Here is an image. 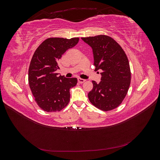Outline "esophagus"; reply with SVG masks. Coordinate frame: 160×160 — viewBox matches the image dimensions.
Instances as JSON below:
<instances>
[{"label":"esophagus","mask_w":160,"mask_h":160,"mask_svg":"<svg viewBox=\"0 0 160 160\" xmlns=\"http://www.w3.org/2000/svg\"><path fill=\"white\" fill-rule=\"evenodd\" d=\"M85 81V79H81V78H78V82H79V83H83Z\"/></svg>","instance_id":"1"}]
</instances>
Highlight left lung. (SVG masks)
I'll use <instances>...</instances> for the list:
<instances>
[{
  "label": "left lung",
  "instance_id": "left-lung-1",
  "mask_svg": "<svg viewBox=\"0 0 160 160\" xmlns=\"http://www.w3.org/2000/svg\"><path fill=\"white\" fill-rule=\"evenodd\" d=\"M93 49L95 71L102 72L101 81H92L88 93L90 102L104 111L117 108L126 96L131 83V70L127 55L119 43L109 36L82 37Z\"/></svg>",
  "mask_w": 160,
  "mask_h": 160
}]
</instances>
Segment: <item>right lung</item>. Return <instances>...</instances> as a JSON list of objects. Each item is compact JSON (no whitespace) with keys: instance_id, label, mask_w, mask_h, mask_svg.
I'll use <instances>...</instances> for the list:
<instances>
[{"instance_id":"1","label":"right lung","mask_w":160,"mask_h":160,"mask_svg":"<svg viewBox=\"0 0 160 160\" xmlns=\"http://www.w3.org/2000/svg\"><path fill=\"white\" fill-rule=\"evenodd\" d=\"M79 37H50L37 47L28 68V85L39 108L47 112L60 111L70 101V89L77 78H65L55 72L58 62L65 51L75 47Z\"/></svg>"}]
</instances>
